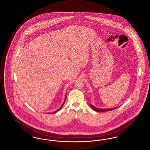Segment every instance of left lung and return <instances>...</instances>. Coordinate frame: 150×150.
<instances>
[{"label": "left lung", "mask_w": 150, "mask_h": 150, "mask_svg": "<svg viewBox=\"0 0 150 150\" xmlns=\"http://www.w3.org/2000/svg\"><path fill=\"white\" fill-rule=\"evenodd\" d=\"M89 106L91 107V108L93 109V110H94L95 111H97V112H105V111H112L114 110L115 108H117V107H115L113 108H108V109H102V108H96V107L93 106V105H90Z\"/></svg>", "instance_id": "left-lung-1"}]
</instances>
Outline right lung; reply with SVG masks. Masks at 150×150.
I'll use <instances>...</instances> for the list:
<instances>
[{
	"label": "right lung",
	"instance_id": "add662e5",
	"mask_svg": "<svg viewBox=\"0 0 150 150\" xmlns=\"http://www.w3.org/2000/svg\"><path fill=\"white\" fill-rule=\"evenodd\" d=\"M66 97H65V100H64V103H63V104L62 105V106H61V107L59 108V109H58L57 110H56V111H54V112H51V113H50V114H55L56 112H58V111H59L61 108H62V107H63V106H64V102H65V100H66Z\"/></svg>",
	"mask_w": 150,
	"mask_h": 150
}]
</instances>
